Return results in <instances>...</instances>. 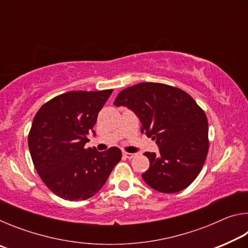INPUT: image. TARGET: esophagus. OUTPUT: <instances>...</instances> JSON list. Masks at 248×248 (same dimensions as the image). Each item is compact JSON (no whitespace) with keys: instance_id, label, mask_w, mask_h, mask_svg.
Here are the masks:
<instances>
[{"instance_id":"obj_1","label":"esophagus","mask_w":248,"mask_h":248,"mask_svg":"<svg viewBox=\"0 0 248 248\" xmlns=\"http://www.w3.org/2000/svg\"><path fill=\"white\" fill-rule=\"evenodd\" d=\"M123 155H124V156L125 157V158H133L134 156H136V154H132V153H128V152H124L123 153Z\"/></svg>"}]
</instances>
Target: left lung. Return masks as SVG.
<instances>
[{
  "label": "left lung",
  "mask_w": 248,
  "mask_h": 248,
  "mask_svg": "<svg viewBox=\"0 0 248 248\" xmlns=\"http://www.w3.org/2000/svg\"><path fill=\"white\" fill-rule=\"evenodd\" d=\"M115 106L128 107L140 119L141 132L156 140L159 152H145L142 174L153 189L174 194L199 175L209 150L208 119L189 94L162 83L145 82L120 92Z\"/></svg>",
  "instance_id": "1"
}]
</instances>
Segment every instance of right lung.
I'll return each instance as SVG.
<instances>
[{"label":"right lung","instance_id":"right-lung-1","mask_svg":"<svg viewBox=\"0 0 248 248\" xmlns=\"http://www.w3.org/2000/svg\"><path fill=\"white\" fill-rule=\"evenodd\" d=\"M112 90L68 92L37 111L28 146L37 173L54 195L70 201L93 197L121 159L120 149H85L89 136Z\"/></svg>","mask_w":248,"mask_h":248}]
</instances>
